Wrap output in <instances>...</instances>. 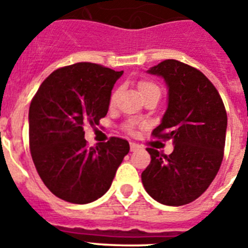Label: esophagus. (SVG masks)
Returning <instances> with one entry per match:
<instances>
[{
    "label": "esophagus",
    "mask_w": 248,
    "mask_h": 248,
    "mask_svg": "<svg viewBox=\"0 0 248 248\" xmlns=\"http://www.w3.org/2000/svg\"><path fill=\"white\" fill-rule=\"evenodd\" d=\"M130 150H131V151L139 150V145H138L137 143H130Z\"/></svg>",
    "instance_id": "esophagus-1"
}]
</instances>
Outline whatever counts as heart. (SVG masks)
<instances>
[{
  "instance_id": "1",
  "label": "heart",
  "mask_w": 248,
  "mask_h": 248,
  "mask_svg": "<svg viewBox=\"0 0 248 248\" xmlns=\"http://www.w3.org/2000/svg\"><path fill=\"white\" fill-rule=\"evenodd\" d=\"M139 91L140 94H141V97H144V95H146V94L149 93H153V92H160V89L155 83L149 82V80H143V82L139 83ZM115 97H117V94L114 93L113 97H111V103H114ZM131 128H133V124H128V125H126V129H128V130H131Z\"/></svg>"
}]
</instances>
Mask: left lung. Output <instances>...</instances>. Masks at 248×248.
<instances>
[{
  "mask_svg": "<svg viewBox=\"0 0 248 248\" xmlns=\"http://www.w3.org/2000/svg\"><path fill=\"white\" fill-rule=\"evenodd\" d=\"M148 73L161 77L168 87V108L153 135L171 139L174 150L164 155L146 149L151 161L141 181L157 202L183 206L201 196L217 175L227 114L214 84L196 68L166 59Z\"/></svg>",
  "mask_w": 248,
  "mask_h": 248,
  "instance_id": "1",
  "label": "left lung"
}]
</instances>
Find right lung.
Segmentation results:
<instances>
[{
  "mask_svg": "<svg viewBox=\"0 0 248 248\" xmlns=\"http://www.w3.org/2000/svg\"><path fill=\"white\" fill-rule=\"evenodd\" d=\"M122 74L95 63L67 65L50 73L31 102V155L57 198L80 205L98 200L129 153V143L120 138L88 148L83 130L107 115Z\"/></svg>",
  "mask_w": 248,
  "mask_h": 248,
  "instance_id": "add662e5",
  "label": "right lung"
}]
</instances>
